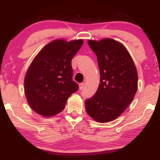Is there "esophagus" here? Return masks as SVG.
<instances>
[{
    "label": "esophagus",
    "mask_w": 160,
    "mask_h": 160,
    "mask_svg": "<svg viewBox=\"0 0 160 160\" xmlns=\"http://www.w3.org/2000/svg\"><path fill=\"white\" fill-rule=\"evenodd\" d=\"M84 87V83H81V84H79V89H82Z\"/></svg>",
    "instance_id": "1"
}]
</instances>
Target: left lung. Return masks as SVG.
<instances>
[{"label": "left lung", "instance_id": "left-lung-1", "mask_svg": "<svg viewBox=\"0 0 160 160\" xmlns=\"http://www.w3.org/2000/svg\"><path fill=\"white\" fill-rule=\"evenodd\" d=\"M96 54L100 69L98 89L85 100L86 111L99 122H108L119 117L135 97L138 89L136 68L128 50L111 38L88 41Z\"/></svg>", "mask_w": 160, "mask_h": 160}]
</instances>
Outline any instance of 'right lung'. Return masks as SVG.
I'll use <instances>...</instances> for the list:
<instances>
[{
	"label": "right lung",
	"instance_id": "right-lung-1",
	"mask_svg": "<svg viewBox=\"0 0 160 160\" xmlns=\"http://www.w3.org/2000/svg\"><path fill=\"white\" fill-rule=\"evenodd\" d=\"M82 44V40H56L35 58L25 75V92L36 112L43 117L58 114L78 90V84L72 79L71 60Z\"/></svg>",
	"mask_w": 160,
	"mask_h": 160
}]
</instances>
